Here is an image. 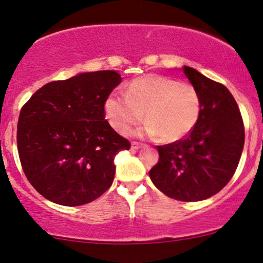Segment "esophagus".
<instances>
[{
  "label": "esophagus",
  "instance_id": "esophagus-1",
  "mask_svg": "<svg viewBox=\"0 0 263 263\" xmlns=\"http://www.w3.org/2000/svg\"><path fill=\"white\" fill-rule=\"evenodd\" d=\"M143 143H139V142H132V144H131V148L134 149V151H138L139 148H142L143 147Z\"/></svg>",
  "mask_w": 263,
  "mask_h": 263
}]
</instances>
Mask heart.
<instances>
[{"label": "heart", "mask_w": 263, "mask_h": 263, "mask_svg": "<svg viewBox=\"0 0 263 263\" xmlns=\"http://www.w3.org/2000/svg\"><path fill=\"white\" fill-rule=\"evenodd\" d=\"M201 110L198 89L189 82L148 74L129 82L126 92L112 91L104 101V114L112 127L126 132L142 120L139 134L156 136L164 142L183 138L194 128Z\"/></svg>", "instance_id": "b5f03b06"}]
</instances>
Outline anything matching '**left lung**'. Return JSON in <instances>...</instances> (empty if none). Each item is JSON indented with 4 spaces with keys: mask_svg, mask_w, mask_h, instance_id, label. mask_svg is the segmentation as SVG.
Wrapping results in <instances>:
<instances>
[{
    "mask_svg": "<svg viewBox=\"0 0 263 263\" xmlns=\"http://www.w3.org/2000/svg\"><path fill=\"white\" fill-rule=\"evenodd\" d=\"M182 70L200 95V115L184 138L156 147L159 161L149 176L167 197L200 201L220 192L233 177L244 148V122L226 86L189 66Z\"/></svg>",
    "mask_w": 263,
    "mask_h": 263,
    "instance_id": "left-lung-1",
    "label": "left lung"
}]
</instances>
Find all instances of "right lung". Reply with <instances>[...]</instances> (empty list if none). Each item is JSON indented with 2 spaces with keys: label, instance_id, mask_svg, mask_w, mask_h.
Instances as JSON below:
<instances>
[{
  "label": "right lung",
  "instance_id": "1",
  "mask_svg": "<svg viewBox=\"0 0 263 263\" xmlns=\"http://www.w3.org/2000/svg\"><path fill=\"white\" fill-rule=\"evenodd\" d=\"M120 82L112 70L82 72L48 82L23 105L19 159L28 181L49 201L88 204L111 185L115 155L131 147L105 120L104 101Z\"/></svg>",
  "mask_w": 263,
  "mask_h": 263
}]
</instances>
